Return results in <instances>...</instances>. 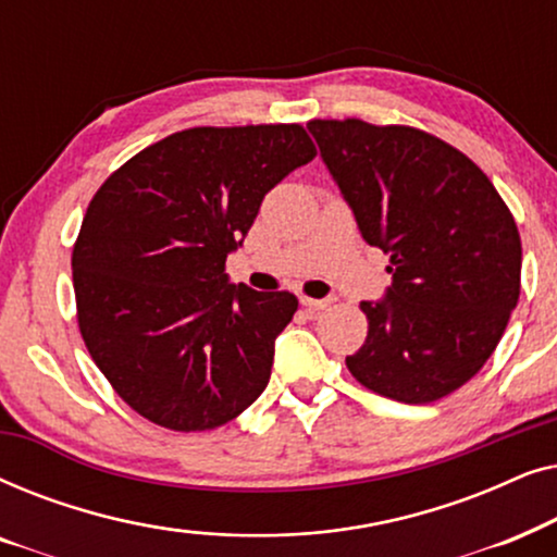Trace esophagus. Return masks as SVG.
Segmentation results:
<instances>
[{
	"label": "esophagus",
	"mask_w": 557,
	"mask_h": 557,
	"mask_svg": "<svg viewBox=\"0 0 557 557\" xmlns=\"http://www.w3.org/2000/svg\"><path fill=\"white\" fill-rule=\"evenodd\" d=\"M301 307L309 311V314H317V311H322L330 307V299H309V296H301Z\"/></svg>",
	"instance_id": "1"
}]
</instances>
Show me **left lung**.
<instances>
[{
	"label": "left lung",
	"mask_w": 557,
	"mask_h": 557,
	"mask_svg": "<svg viewBox=\"0 0 557 557\" xmlns=\"http://www.w3.org/2000/svg\"><path fill=\"white\" fill-rule=\"evenodd\" d=\"M364 243L391 256L347 368L400 403H433L490 360L520 299L522 246L490 177L436 136L360 119L309 121Z\"/></svg>",
	"instance_id": "1"
}]
</instances>
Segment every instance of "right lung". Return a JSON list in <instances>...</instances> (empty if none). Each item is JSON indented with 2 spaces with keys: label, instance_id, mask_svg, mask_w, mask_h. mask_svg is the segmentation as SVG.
Wrapping results in <instances>:
<instances>
[{
  "label": "right lung",
  "instance_id": "obj_1",
  "mask_svg": "<svg viewBox=\"0 0 557 557\" xmlns=\"http://www.w3.org/2000/svg\"><path fill=\"white\" fill-rule=\"evenodd\" d=\"M317 149L299 124L187 128L103 182L73 248L78 324L121 398L172 431L240 416L271 377L288 292L235 286L225 258Z\"/></svg>",
  "mask_w": 557,
  "mask_h": 557
}]
</instances>
